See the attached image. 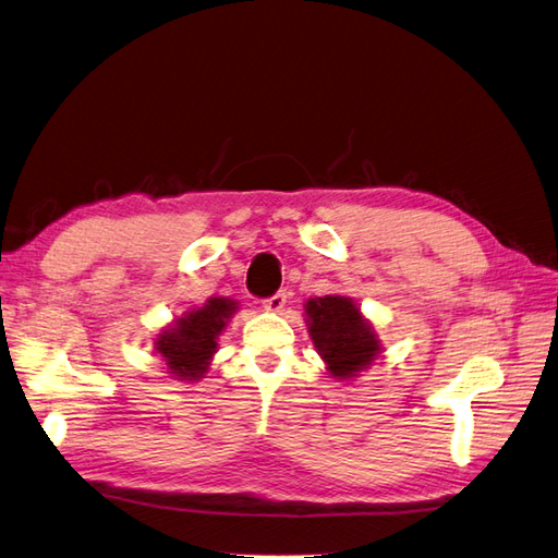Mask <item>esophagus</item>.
I'll return each mask as SVG.
<instances>
[{"instance_id":"34e87169","label":"esophagus","mask_w":558,"mask_h":558,"mask_svg":"<svg viewBox=\"0 0 558 558\" xmlns=\"http://www.w3.org/2000/svg\"><path fill=\"white\" fill-rule=\"evenodd\" d=\"M283 305H286V291H279V293H275L272 298L263 300V307H265L267 312H281Z\"/></svg>"}]
</instances>
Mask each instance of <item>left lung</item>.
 Returning <instances> with one entry per match:
<instances>
[{
	"mask_svg": "<svg viewBox=\"0 0 558 558\" xmlns=\"http://www.w3.org/2000/svg\"><path fill=\"white\" fill-rule=\"evenodd\" d=\"M305 316L314 348L336 380H354L383 352L378 333L352 298H310Z\"/></svg>",
	"mask_w": 558,
	"mask_h": 558,
	"instance_id": "left-lung-1",
	"label": "left lung"
}]
</instances>
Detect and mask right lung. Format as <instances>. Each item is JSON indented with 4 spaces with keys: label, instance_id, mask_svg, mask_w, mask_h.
Returning a JSON list of instances; mask_svg holds the SVG:
<instances>
[{
    "label": "right lung",
    "instance_id": "right-lung-1",
    "mask_svg": "<svg viewBox=\"0 0 558 558\" xmlns=\"http://www.w3.org/2000/svg\"><path fill=\"white\" fill-rule=\"evenodd\" d=\"M239 303L232 298H208L202 307L185 312L155 338V352L175 380L197 383L208 373L218 352V336L228 328Z\"/></svg>",
    "mask_w": 558,
    "mask_h": 558
}]
</instances>
